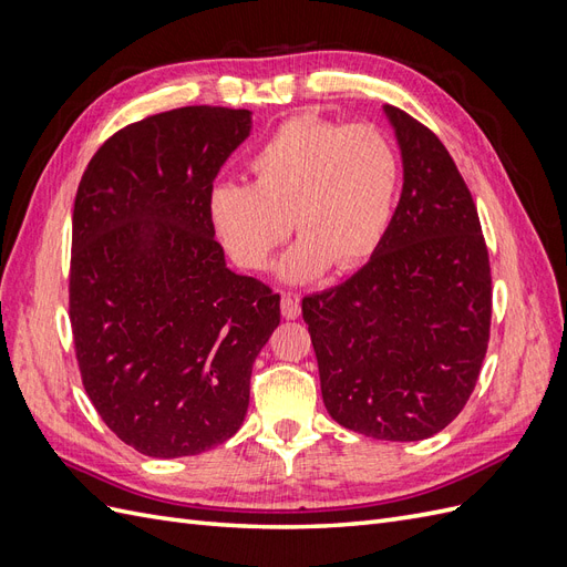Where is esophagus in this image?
<instances>
[{"mask_svg":"<svg viewBox=\"0 0 567 567\" xmlns=\"http://www.w3.org/2000/svg\"><path fill=\"white\" fill-rule=\"evenodd\" d=\"M300 298L293 293H284L281 296V315L286 319H298L300 317Z\"/></svg>","mask_w":567,"mask_h":567,"instance_id":"obj_1","label":"esophagus"}]
</instances>
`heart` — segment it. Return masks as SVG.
<instances>
[{
  "label": "heart",
  "mask_w": 567,
  "mask_h": 567,
  "mask_svg": "<svg viewBox=\"0 0 567 567\" xmlns=\"http://www.w3.org/2000/svg\"><path fill=\"white\" fill-rule=\"evenodd\" d=\"M248 173L250 184H217L208 196L221 248L241 269L265 271L293 225L300 236L279 277L310 284L333 262L350 271L379 250L398 200L400 156L371 125L300 115L250 153Z\"/></svg>",
  "instance_id": "b5f03b06"
}]
</instances>
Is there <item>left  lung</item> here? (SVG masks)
<instances>
[{
  "label": "left lung",
  "instance_id": "left-lung-1",
  "mask_svg": "<svg viewBox=\"0 0 567 567\" xmlns=\"http://www.w3.org/2000/svg\"><path fill=\"white\" fill-rule=\"evenodd\" d=\"M402 156V194L369 262L307 296L321 398L373 440L416 442L466 406L487 352L489 257L473 196L437 136L383 106Z\"/></svg>",
  "mask_w": 567,
  "mask_h": 567
}]
</instances>
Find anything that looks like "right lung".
Returning a JSON list of instances; mask_svg holds the SVG:
<instances>
[{
    "label": "right lung",
    "mask_w": 567,
    "mask_h": 567,
    "mask_svg": "<svg viewBox=\"0 0 567 567\" xmlns=\"http://www.w3.org/2000/svg\"><path fill=\"white\" fill-rule=\"evenodd\" d=\"M252 113L186 106L115 132L73 210L71 326L94 409L136 452H208L241 427L279 293L227 267L208 196Z\"/></svg>",
    "instance_id": "right-lung-1"
}]
</instances>
